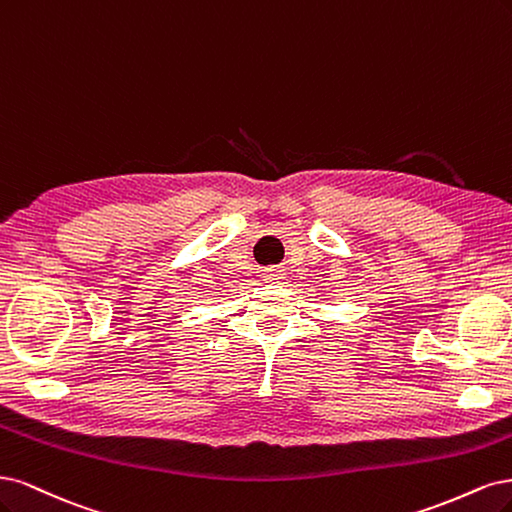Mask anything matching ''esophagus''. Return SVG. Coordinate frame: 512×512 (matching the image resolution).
<instances>
[{
    "label": "esophagus",
    "mask_w": 512,
    "mask_h": 512,
    "mask_svg": "<svg viewBox=\"0 0 512 512\" xmlns=\"http://www.w3.org/2000/svg\"><path fill=\"white\" fill-rule=\"evenodd\" d=\"M263 276H266V280H270V283H278V280L285 278V272L274 268V270H266V274H263Z\"/></svg>",
    "instance_id": "esophagus-1"
}]
</instances>
